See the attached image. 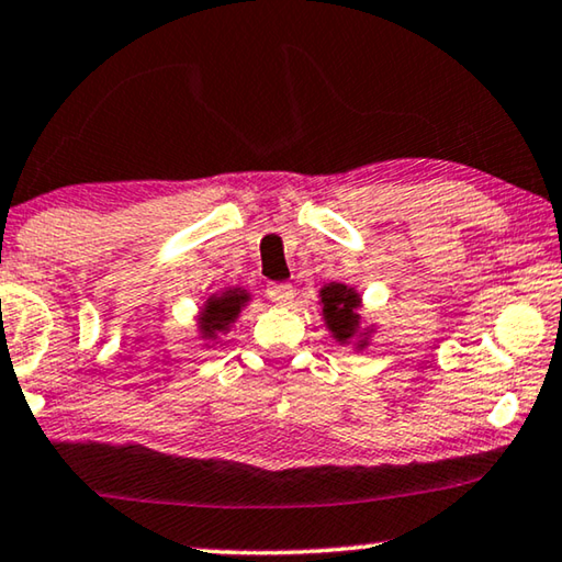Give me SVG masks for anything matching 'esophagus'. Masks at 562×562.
<instances>
[{
	"instance_id": "1",
	"label": "esophagus",
	"mask_w": 562,
	"mask_h": 562,
	"mask_svg": "<svg viewBox=\"0 0 562 562\" xmlns=\"http://www.w3.org/2000/svg\"><path fill=\"white\" fill-rule=\"evenodd\" d=\"M292 295H295V292H292L290 282H270V284H267V297H270L272 302H278V305H288Z\"/></svg>"
}]
</instances>
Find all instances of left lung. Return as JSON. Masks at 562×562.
Listing matches in <instances>:
<instances>
[{"label":"left lung","instance_id":"obj_1","mask_svg":"<svg viewBox=\"0 0 562 562\" xmlns=\"http://www.w3.org/2000/svg\"><path fill=\"white\" fill-rule=\"evenodd\" d=\"M319 300H323V315L327 327L333 329L335 340L347 342L350 337L358 333L360 325V295L352 288L340 282H329L327 288L319 290ZM368 340H360V347H364Z\"/></svg>","mask_w":562,"mask_h":562}]
</instances>
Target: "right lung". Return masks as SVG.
I'll return each instance as SVG.
<instances>
[{"instance_id": "1", "label": "right lung", "mask_w": 562, "mask_h": 562, "mask_svg": "<svg viewBox=\"0 0 562 562\" xmlns=\"http://www.w3.org/2000/svg\"><path fill=\"white\" fill-rule=\"evenodd\" d=\"M247 300V292L239 288L222 292L220 297H210L200 315L202 337H215L217 333H225V329L233 325V319L239 315V310L245 307Z\"/></svg>"}]
</instances>
